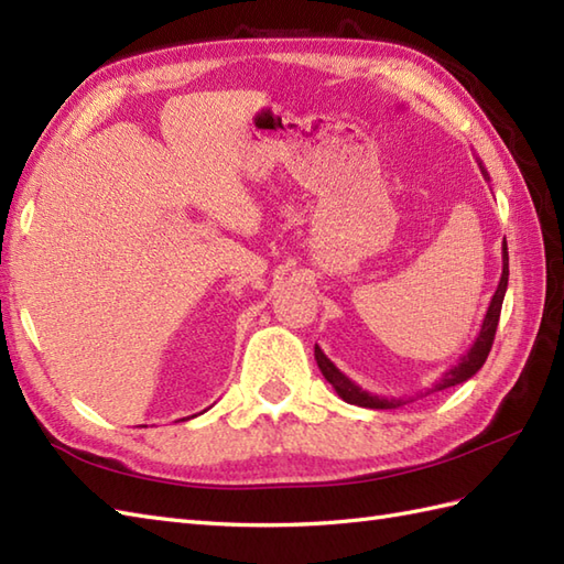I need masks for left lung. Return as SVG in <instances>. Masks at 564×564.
I'll list each match as a JSON object with an SVG mask.
<instances>
[{
  "instance_id": "8db88e82",
  "label": "left lung",
  "mask_w": 564,
  "mask_h": 564,
  "mask_svg": "<svg viewBox=\"0 0 564 564\" xmlns=\"http://www.w3.org/2000/svg\"><path fill=\"white\" fill-rule=\"evenodd\" d=\"M480 170H482V176L489 182V174L480 162ZM507 285H509V251H507V239L501 242V279H499V285L497 291L492 295V301H489V307H487V315L482 319V327H480V334H477V339L473 341L470 349H467V354H463V358L458 364H455L453 368H448L446 373H443L434 386H431L426 390L429 392H438V390H446V388H453V386H460V382L470 380L477 370H480L487 361L489 356V349H492L495 344V334H497V325H499V313H501V303H505V293H507ZM315 358H317V366L322 370V376L327 378L329 386L337 390L339 398L344 402L349 404H358V406H368V410H394V406H402L404 402L410 400H398V398H378V394L368 392L364 388H358L356 382L344 376L341 370L334 366L329 358L325 356V351L319 349V346L315 344ZM424 394V392H419Z\"/></svg>"
}]
</instances>
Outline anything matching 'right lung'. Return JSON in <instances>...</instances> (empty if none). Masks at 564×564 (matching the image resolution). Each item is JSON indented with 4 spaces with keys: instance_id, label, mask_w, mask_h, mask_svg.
<instances>
[{
    "instance_id": "1",
    "label": "right lung",
    "mask_w": 564,
    "mask_h": 564,
    "mask_svg": "<svg viewBox=\"0 0 564 564\" xmlns=\"http://www.w3.org/2000/svg\"><path fill=\"white\" fill-rule=\"evenodd\" d=\"M182 422H184V419H182Z\"/></svg>"
}]
</instances>
